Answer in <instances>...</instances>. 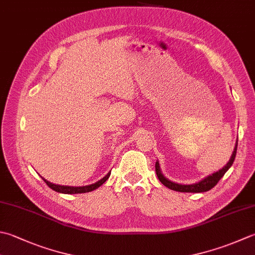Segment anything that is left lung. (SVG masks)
Here are the masks:
<instances>
[{
    "mask_svg": "<svg viewBox=\"0 0 255 255\" xmlns=\"http://www.w3.org/2000/svg\"><path fill=\"white\" fill-rule=\"evenodd\" d=\"M237 148H238V140L236 142V147L233 149V152L231 154L230 160L228 161V163L224 166L222 169H220L219 171L213 172L212 174H209L208 177L203 178L202 180L198 181L196 183H191V184H181V183H177L173 182L171 180H169L167 177H164V174L162 173L161 169H160V164H159V161H156V172H157V177L160 182L166 186L167 188L171 189V190L174 191H179V192H206L211 190V189L216 186V184L219 182V180L224 176L229 169L231 168V166L233 164L234 159H236V154H237Z\"/></svg>",
    "mask_w": 255,
    "mask_h": 255,
    "instance_id": "obj_1",
    "label": "left lung"
}]
</instances>
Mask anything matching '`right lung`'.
<instances>
[{"label":"right lung","instance_id":"obj_1","mask_svg":"<svg viewBox=\"0 0 255 255\" xmlns=\"http://www.w3.org/2000/svg\"><path fill=\"white\" fill-rule=\"evenodd\" d=\"M111 172L109 171L106 176H105L104 178H102L101 180H98L97 182L95 183H92V184H88V186H83V187H71V186H61V184H55V183H52L47 181L46 179L42 178L43 180L45 181V183L47 184V186L53 189L54 191L56 192H59V193H65V194H74V193H85V192H91L93 190H95V189H97L102 186V184L107 180V179L109 178V176H111Z\"/></svg>","mask_w":255,"mask_h":255}]
</instances>
